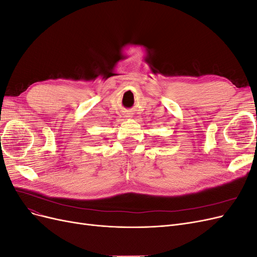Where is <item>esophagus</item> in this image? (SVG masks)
Here are the masks:
<instances>
[{"instance_id": "1", "label": "esophagus", "mask_w": 257, "mask_h": 257, "mask_svg": "<svg viewBox=\"0 0 257 257\" xmlns=\"http://www.w3.org/2000/svg\"><path fill=\"white\" fill-rule=\"evenodd\" d=\"M132 115H130V114H127V115H125V118H131Z\"/></svg>"}]
</instances>
